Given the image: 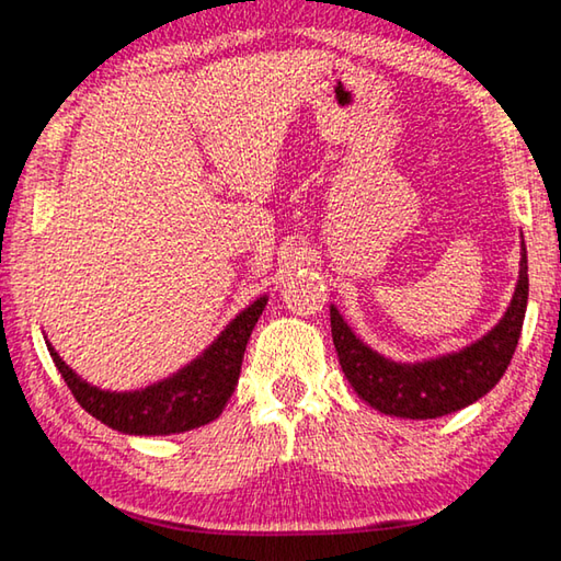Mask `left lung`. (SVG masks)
<instances>
[{
  "label": "left lung",
  "mask_w": 561,
  "mask_h": 561,
  "mask_svg": "<svg viewBox=\"0 0 561 561\" xmlns=\"http://www.w3.org/2000/svg\"><path fill=\"white\" fill-rule=\"evenodd\" d=\"M527 250L522 242L519 279L505 317L485 336L453 354L401 364L366 346L331 307V336L348 383L364 401L386 415L440 417L460 411L495 388L515 354L527 311Z\"/></svg>",
  "instance_id": "left-lung-1"
}]
</instances>
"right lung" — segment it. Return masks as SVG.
Returning a JSON list of instances; mask_svg holds the SVG:
<instances>
[{
  "label": "right lung",
  "instance_id": "1",
  "mask_svg": "<svg viewBox=\"0 0 561 561\" xmlns=\"http://www.w3.org/2000/svg\"><path fill=\"white\" fill-rule=\"evenodd\" d=\"M264 307L267 297L252 301L201 356L190 360L178 374L140 391H101L76 376L49 341L46 346L76 401L103 425L128 435L185 433L215 421L230 401L240 378L247 341Z\"/></svg>",
  "mask_w": 561,
  "mask_h": 561
}]
</instances>
